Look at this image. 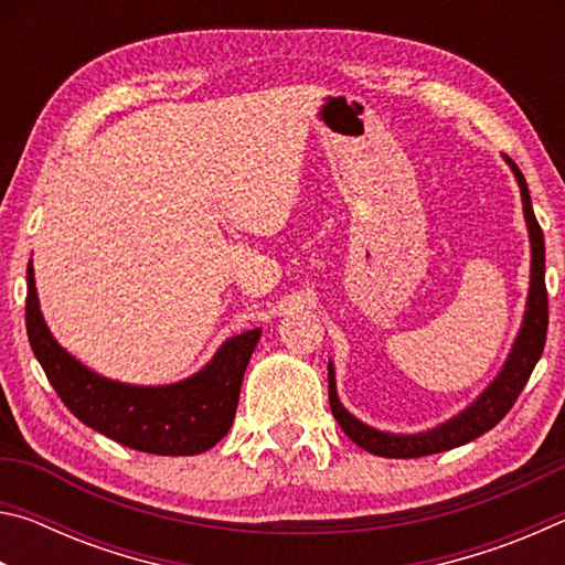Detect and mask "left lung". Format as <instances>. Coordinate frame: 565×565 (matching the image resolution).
<instances>
[{
	"mask_svg": "<svg viewBox=\"0 0 565 565\" xmlns=\"http://www.w3.org/2000/svg\"><path fill=\"white\" fill-rule=\"evenodd\" d=\"M509 161L515 179H519L521 196H523V214L529 222L531 234V291H529V309H525L523 329L519 333V341L511 351L509 361H505L499 379L486 388V394L476 401L473 406H468L463 414L448 420V424L431 428L426 434L416 436H394L376 431L366 424H361L359 418H353L347 408L339 404L337 386H333V369L329 363V404L331 414L337 416L339 426L343 428L353 444L361 446L363 451L384 456V458H418V456H431L448 451V448L463 446L473 438L483 436L486 431L499 424V420L513 408L515 398L525 386V381L531 379L535 363H539L543 347H546V331H548V291H546V244H543V232L539 226V218L533 214L531 194L525 186V179L521 169L515 167L511 157Z\"/></svg>",
	"mask_w": 565,
	"mask_h": 565,
	"instance_id": "left-lung-1",
	"label": "left lung"
}]
</instances>
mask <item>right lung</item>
I'll use <instances>...</instances> for the list:
<instances>
[{"label": "right lung", "mask_w": 565, "mask_h": 565, "mask_svg": "<svg viewBox=\"0 0 565 565\" xmlns=\"http://www.w3.org/2000/svg\"><path fill=\"white\" fill-rule=\"evenodd\" d=\"M26 337L56 396L94 431L134 451L194 456L222 441L234 424L238 391L262 329L228 339L204 371L174 386L141 388L97 376L52 339L26 266Z\"/></svg>", "instance_id": "obj_1"}]
</instances>
